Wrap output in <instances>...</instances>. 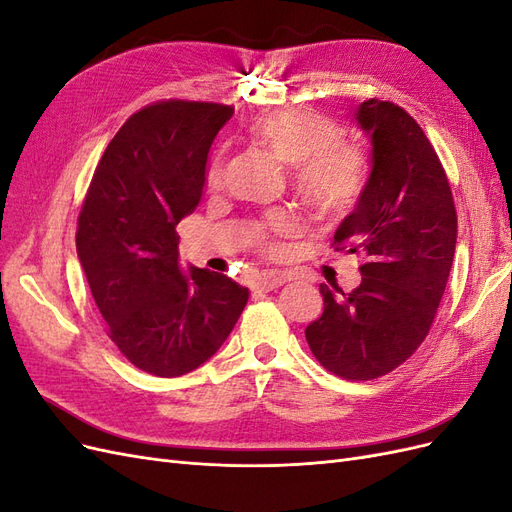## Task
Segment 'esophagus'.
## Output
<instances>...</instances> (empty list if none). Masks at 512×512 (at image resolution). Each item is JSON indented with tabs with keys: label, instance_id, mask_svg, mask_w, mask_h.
<instances>
[{
	"label": "esophagus",
	"instance_id": "1",
	"mask_svg": "<svg viewBox=\"0 0 512 512\" xmlns=\"http://www.w3.org/2000/svg\"><path fill=\"white\" fill-rule=\"evenodd\" d=\"M286 282H290V277H286V275H280V273H265V275H260L258 280L254 282V290H258V292H269V290H275V288L284 286Z\"/></svg>",
	"mask_w": 512,
	"mask_h": 512
}]
</instances>
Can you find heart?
<instances>
[{
  "instance_id": "heart-1",
  "label": "heart",
  "mask_w": 512,
  "mask_h": 512,
  "mask_svg": "<svg viewBox=\"0 0 512 512\" xmlns=\"http://www.w3.org/2000/svg\"><path fill=\"white\" fill-rule=\"evenodd\" d=\"M254 141L267 147L275 158L294 166V177L303 194L322 213L348 209L367 179V160L363 151L339 141L337 123L312 108H282L260 115L250 123ZM209 185H220L222 164L213 160ZM299 230V222L286 211H275L254 230V241L267 252H277L273 237H288Z\"/></svg>"
}]
</instances>
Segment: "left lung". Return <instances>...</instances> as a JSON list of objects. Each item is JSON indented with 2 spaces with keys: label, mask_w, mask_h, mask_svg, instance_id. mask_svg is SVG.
Wrapping results in <instances>:
<instances>
[{
  "label": "left lung",
  "mask_w": 512,
  "mask_h": 512,
  "mask_svg": "<svg viewBox=\"0 0 512 512\" xmlns=\"http://www.w3.org/2000/svg\"><path fill=\"white\" fill-rule=\"evenodd\" d=\"M356 121L371 138V173L333 245L361 254L363 280L348 294L320 284L324 312L305 337L331 374L374 380L429 333L453 267L457 213L438 153L404 108L371 98Z\"/></svg>",
  "instance_id": "obj_1"
}]
</instances>
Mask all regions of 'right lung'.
I'll return each mask as SVG.
<instances>
[{
    "label": "right lung",
    "mask_w": 512,
    "mask_h": 512,
    "mask_svg": "<svg viewBox=\"0 0 512 512\" xmlns=\"http://www.w3.org/2000/svg\"><path fill=\"white\" fill-rule=\"evenodd\" d=\"M232 113L188 100L141 108L108 143L79 215L76 252L108 337L153 376L209 361L250 299L222 273L181 271L175 230L203 198L211 143Z\"/></svg>",
    "instance_id": "1"
}]
</instances>
